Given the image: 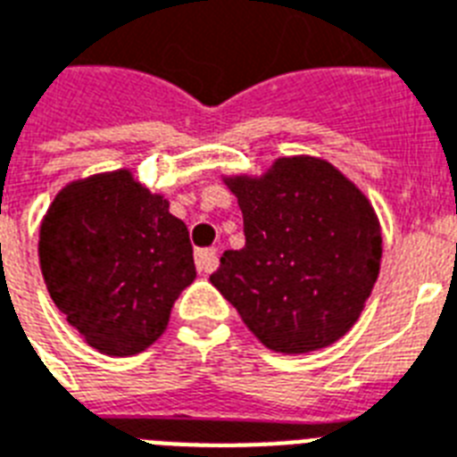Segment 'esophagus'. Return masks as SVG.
<instances>
[{"mask_svg":"<svg viewBox=\"0 0 457 457\" xmlns=\"http://www.w3.org/2000/svg\"><path fill=\"white\" fill-rule=\"evenodd\" d=\"M217 264H219L217 250L207 247V250L195 252V266H198L200 273H212L214 269H217Z\"/></svg>","mask_w":457,"mask_h":457,"instance_id":"34e87169","label":"esophagus"}]
</instances>
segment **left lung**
Listing matches in <instances>:
<instances>
[{"instance_id":"1","label":"left lung","mask_w":457,"mask_h":457,"mask_svg":"<svg viewBox=\"0 0 457 457\" xmlns=\"http://www.w3.org/2000/svg\"><path fill=\"white\" fill-rule=\"evenodd\" d=\"M226 184L243 210L245 247L224 252L212 286L273 352L337 342L379 273L382 233L366 195L316 158H280L266 177Z\"/></svg>"}]
</instances>
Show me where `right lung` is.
I'll list each match as a JSON object with an SVG mask.
<instances>
[{
    "label": "right lung",
    "instance_id": "right-lung-1",
    "mask_svg": "<svg viewBox=\"0 0 457 457\" xmlns=\"http://www.w3.org/2000/svg\"><path fill=\"white\" fill-rule=\"evenodd\" d=\"M39 264L58 312L108 356L151 346L195 278L186 224L127 170L58 193L39 231Z\"/></svg>",
    "mask_w": 457,
    "mask_h": 457
}]
</instances>
